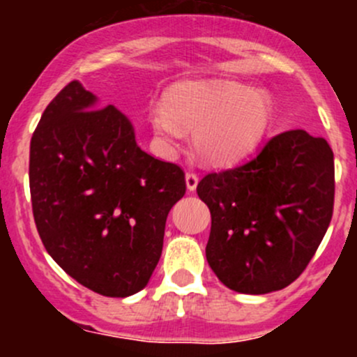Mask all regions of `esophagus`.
I'll use <instances>...</instances> for the list:
<instances>
[{
	"mask_svg": "<svg viewBox=\"0 0 357 357\" xmlns=\"http://www.w3.org/2000/svg\"><path fill=\"white\" fill-rule=\"evenodd\" d=\"M197 185H199V174L193 171L186 172V188H188L190 192H193V190L197 188Z\"/></svg>",
	"mask_w": 357,
	"mask_h": 357,
	"instance_id": "34e87169",
	"label": "esophagus"
}]
</instances>
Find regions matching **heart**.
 <instances>
[{"mask_svg":"<svg viewBox=\"0 0 357 357\" xmlns=\"http://www.w3.org/2000/svg\"><path fill=\"white\" fill-rule=\"evenodd\" d=\"M271 102L261 91L238 82H183L164 103L150 109V124L158 145L171 150L193 129V143L205 160L222 164L254 149L271 122Z\"/></svg>","mask_w":357,"mask_h":357,"instance_id":"obj_1","label":"heart"}]
</instances>
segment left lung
<instances>
[{
  "mask_svg": "<svg viewBox=\"0 0 357 357\" xmlns=\"http://www.w3.org/2000/svg\"><path fill=\"white\" fill-rule=\"evenodd\" d=\"M197 193L211 211L205 255L240 294L282 290L302 275L333 214V152L304 129L273 136L250 160L208 172Z\"/></svg>",
  "mask_w": 357,
  "mask_h": 357,
  "instance_id": "left-lung-1",
  "label": "left lung"
}]
</instances>
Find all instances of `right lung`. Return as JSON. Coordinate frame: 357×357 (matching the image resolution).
I'll return each mask as SVG.
<instances>
[{"label":"right lung","mask_w":357,"mask_h":357,"mask_svg":"<svg viewBox=\"0 0 357 357\" xmlns=\"http://www.w3.org/2000/svg\"><path fill=\"white\" fill-rule=\"evenodd\" d=\"M29 186L41 242L68 276L105 297L149 283L165 219L186 192L178 164L143 152L131 122L77 81L48 103L31 138Z\"/></svg>","instance_id":"obj_1"}]
</instances>
